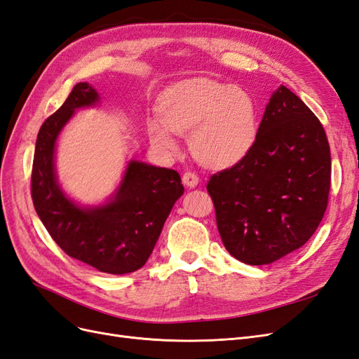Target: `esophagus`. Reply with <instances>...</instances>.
Wrapping results in <instances>:
<instances>
[{
  "label": "esophagus",
  "mask_w": 359,
  "mask_h": 359,
  "mask_svg": "<svg viewBox=\"0 0 359 359\" xmlns=\"http://www.w3.org/2000/svg\"><path fill=\"white\" fill-rule=\"evenodd\" d=\"M182 182L186 184L187 187H190V189H194L199 184V177L196 175V173L194 172H190V170H187L186 173H184L182 175Z\"/></svg>",
  "instance_id": "34e87169"
}]
</instances>
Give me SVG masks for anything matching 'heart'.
<instances>
[{"instance_id": "1", "label": "heart", "mask_w": 359, "mask_h": 359, "mask_svg": "<svg viewBox=\"0 0 359 359\" xmlns=\"http://www.w3.org/2000/svg\"><path fill=\"white\" fill-rule=\"evenodd\" d=\"M160 118L148 119L151 142L175 153L173 132L189 133L193 157L210 168H224L243 160L256 144L259 109L253 95L238 86L212 79L180 83L161 97Z\"/></svg>"}]
</instances>
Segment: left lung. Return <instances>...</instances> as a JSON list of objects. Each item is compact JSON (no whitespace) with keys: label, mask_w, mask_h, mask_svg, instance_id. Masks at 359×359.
<instances>
[{"label":"left lung","mask_w":359,"mask_h":359,"mask_svg":"<svg viewBox=\"0 0 359 359\" xmlns=\"http://www.w3.org/2000/svg\"><path fill=\"white\" fill-rule=\"evenodd\" d=\"M331 153L325 130L298 95H271L250 153L206 184L222 241L235 259L268 265L318 229L328 205Z\"/></svg>","instance_id":"8db88e82"}]
</instances>
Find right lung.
Here are the masks:
<instances>
[{"mask_svg":"<svg viewBox=\"0 0 359 359\" xmlns=\"http://www.w3.org/2000/svg\"><path fill=\"white\" fill-rule=\"evenodd\" d=\"M99 102V93L79 82L41 124L31 196L41 223L64 252L100 273L119 276L145 265L184 187L177 170L130 160L121 182L104 203L83 206L67 196L55 170L57 139L76 111Z\"/></svg>","mask_w":359,"mask_h":359,"instance_id":"1","label":"right lung"}]
</instances>
